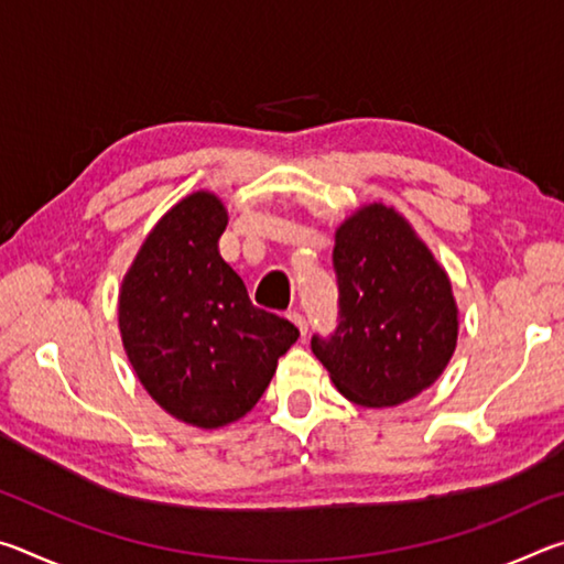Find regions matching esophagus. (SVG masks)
<instances>
[{"label":"esophagus","mask_w":564,"mask_h":564,"mask_svg":"<svg viewBox=\"0 0 564 564\" xmlns=\"http://www.w3.org/2000/svg\"><path fill=\"white\" fill-rule=\"evenodd\" d=\"M289 318L295 323V326H299V330L303 333V336H305V333H308V321H305V316H303L301 311H291Z\"/></svg>","instance_id":"1"}]
</instances>
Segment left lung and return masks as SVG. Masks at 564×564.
Instances as JSON below:
<instances>
[{
	"label": "left lung",
	"instance_id": "left-lung-1",
	"mask_svg": "<svg viewBox=\"0 0 564 564\" xmlns=\"http://www.w3.org/2000/svg\"><path fill=\"white\" fill-rule=\"evenodd\" d=\"M338 326L311 348L352 403L393 408L443 376L457 343V305L443 265L395 208L368 204L333 248Z\"/></svg>",
	"mask_w": 564,
	"mask_h": 564
}]
</instances>
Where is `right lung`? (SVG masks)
<instances>
[{
    "label": "right lung",
    "mask_w": 564,
    "mask_h": 564,
    "mask_svg": "<svg viewBox=\"0 0 564 564\" xmlns=\"http://www.w3.org/2000/svg\"><path fill=\"white\" fill-rule=\"evenodd\" d=\"M228 214L196 191L147 236L119 291V330L133 373L176 420L221 427L251 410L299 340V328L256 308L218 253Z\"/></svg>",
    "instance_id": "obj_1"
}]
</instances>
